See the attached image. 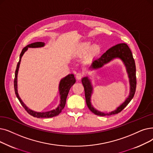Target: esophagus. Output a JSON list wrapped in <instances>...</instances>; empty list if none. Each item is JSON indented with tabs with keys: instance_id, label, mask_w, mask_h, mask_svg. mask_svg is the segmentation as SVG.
<instances>
[{
	"instance_id": "34e87169",
	"label": "esophagus",
	"mask_w": 153,
	"mask_h": 153,
	"mask_svg": "<svg viewBox=\"0 0 153 153\" xmlns=\"http://www.w3.org/2000/svg\"><path fill=\"white\" fill-rule=\"evenodd\" d=\"M84 76V74L82 72H78L76 74V78L77 79H79V80H80V79H81L82 78V77Z\"/></svg>"
}]
</instances>
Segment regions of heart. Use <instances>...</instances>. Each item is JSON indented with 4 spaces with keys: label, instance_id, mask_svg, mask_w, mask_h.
Wrapping results in <instances>:
<instances>
[{
    "label": "heart",
    "instance_id": "heart-1",
    "mask_svg": "<svg viewBox=\"0 0 153 153\" xmlns=\"http://www.w3.org/2000/svg\"><path fill=\"white\" fill-rule=\"evenodd\" d=\"M90 43L89 42H84L82 43L81 46H80V51L81 52L84 53L87 52L89 49V56L91 57H94L96 56H97L99 52L101 51V47L100 45L98 44H94L92 45L90 48V49H89L90 47Z\"/></svg>",
    "mask_w": 153,
    "mask_h": 153
}]
</instances>
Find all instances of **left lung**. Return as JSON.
<instances>
[{
  "instance_id": "left-lung-1",
  "label": "left lung",
  "mask_w": 153,
  "mask_h": 153,
  "mask_svg": "<svg viewBox=\"0 0 153 153\" xmlns=\"http://www.w3.org/2000/svg\"><path fill=\"white\" fill-rule=\"evenodd\" d=\"M116 57H119L122 59V61L124 62L125 65L126 66V68H127L131 85L130 95L126 99L125 102L123 103L119 107H118L116 110L112 111L111 112H109V113L108 114L103 113V112H99L93 108L91 104V96L92 92V88L91 84V82L88 77L82 78V83L84 88L86 104H87L89 110L96 115L105 116L118 114L119 112H121L126 107V105L130 102L131 99L133 98L134 96L136 88V65L132 52L128 47V45L126 44H119L108 49L100 57L97 58L92 61L90 66V68L92 69H96L99 68H101L103 65L109 62L112 59Z\"/></svg>"
}]
</instances>
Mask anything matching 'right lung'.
<instances>
[{"label": "right lung", "instance_id": "obj_1", "mask_svg": "<svg viewBox=\"0 0 153 153\" xmlns=\"http://www.w3.org/2000/svg\"><path fill=\"white\" fill-rule=\"evenodd\" d=\"M44 42H37L34 43H32L30 44L27 45V46L24 47L20 54V59H19V61L17 63V68L15 72V78H14V90H15V93L16 95L19 99V102H21V105L23 106V108L25 109V110L27 111L28 113L32 116L33 117H37V118H47V117H52L56 116L59 115L61 113L62 110L64 108L65 102H66V99H67L69 91L71 89V88L72 86V85H74V84L76 82V79L74 77V74H69L64 78H63L62 80L60 82V84H59V92H60V96H61V103L59 105L58 107L54 109V110H52L51 111L48 112H37L33 111L30 109H29L27 106H26L24 102L22 101L21 98L19 97L18 92H17V73H18V70L19 68V65L20 63H21V58L23 54H24V52L27 50L28 48H41L43 47L44 45Z\"/></svg>", "mask_w": 153, "mask_h": 153}]
</instances>
